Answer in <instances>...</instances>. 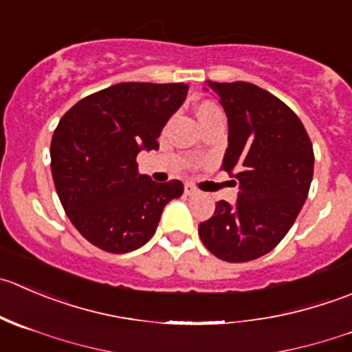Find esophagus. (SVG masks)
<instances>
[{
	"label": "esophagus",
	"mask_w": 352,
	"mask_h": 352,
	"mask_svg": "<svg viewBox=\"0 0 352 352\" xmlns=\"http://www.w3.org/2000/svg\"><path fill=\"white\" fill-rule=\"evenodd\" d=\"M184 192H186V196H196L199 190H197L192 184H186V186H184Z\"/></svg>",
	"instance_id": "34e87169"
}]
</instances>
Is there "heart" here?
I'll return each instance as SVG.
<instances>
[{"mask_svg": "<svg viewBox=\"0 0 352 352\" xmlns=\"http://www.w3.org/2000/svg\"><path fill=\"white\" fill-rule=\"evenodd\" d=\"M217 113H221L220 108H218L214 103H210V101H204V103H201L199 107H197V117H199V120H204V118Z\"/></svg>", "mask_w": 352, "mask_h": 352, "instance_id": "heart-1", "label": "heart"}]
</instances>
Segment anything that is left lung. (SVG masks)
Masks as SVG:
<instances>
[{
	"instance_id": "obj_1",
	"label": "left lung",
	"mask_w": 352,
	"mask_h": 352,
	"mask_svg": "<svg viewBox=\"0 0 352 352\" xmlns=\"http://www.w3.org/2000/svg\"><path fill=\"white\" fill-rule=\"evenodd\" d=\"M206 85L228 118L221 168L234 173L241 190L234 206L218 201L197 232L217 258L251 261L270 252L294 225L311 186L313 144L298 115L268 91L249 82Z\"/></svg>"
}]
</instances>
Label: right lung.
<instances>
[{
    "mask_svg": "<svg viewBox=\"0 0 352 352\" xmlns=\"http://www.w3.org/2000/svg\"><path fill=\"white\" fill-rule=\"evenodd\" d=\"M182 82H122L89 94L61 117L51 139V173L65 213L96 248L134 251L156 232L180 180L153 182L138 170L141 149H158L187 96Z\"/></svg>",
    "mask_w": 352,
    "mask_h": 352,
    "instance_id": "obj_1",
    "label": "right lung"
}]
</instances>
